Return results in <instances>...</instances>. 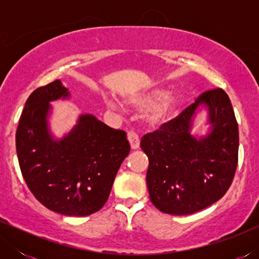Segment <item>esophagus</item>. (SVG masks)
<instances>
[{"mask_svg": "<svg viewBox=\"0 0 259 259\" xmlns=\"http://www.w3.org/2000/svg\"><path fill=\"white\" fill-rule=\"evenodd\" d=\"M127 138H128L131 148H132V150H137V148H139L140 139H139V137H138V134L136 132H133V131H130V132L127 133Z\"/></svg>", "mask_w": 259, "mask_h": 259, "instance_id": "esophagus-1", "label": "esophagus"}]
</instances>
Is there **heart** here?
I'll list each match as a JSON object with an SVG mask.
<instances>
[{"label": "heart", "instance_id": "obj_1", "mask_svg": "<svg viewBox=\"0 0 259 259\" xmlns=\"http://www.w3.org/2000/svg\"><path fill=\"white\" fill-rule=\"evenodd\" d=\"M164 93L161 88H154L152 91L131 94L126 98V101L137 109H147L145 121L150 127L158 128L168 121L179 105V98L175 92ZM104 101L109 108H121V104L114 98L106 97Z\"/></svg>", "mask_w": 259, "mask_h": 259}]
</instances>
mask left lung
Returning a JSON list of instances; mask_svg holds the SVG:
<instances>
[{
    "label": "left lung",
    "mask_w": 259,
    "mask_h": 259,
    "mask_svg": "<svg viewBox=\"0 0 259 259\" xmlns=\"http://www.w3.org/2000/svg\"><path fill=\"white\" fill-rule=\"evenodd\" d=\"M200 105L208 107L210 132L190 134ZM146 183L159 211L185 215L218 201L231 185L238 162L239 133L231 101L222 88L205 92L176 119L144 136Z\"/></svg>",
    "instance_id": "obj_1"
}]
</instances>
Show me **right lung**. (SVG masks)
Masks as SVG:
<instances>
[{"label": "right lung", "instance_id": "obj_1", "mask_svg": "<svg viewBox=\"0 0 259 259\" xmlns=\"http://www.w3.org/2000/svg\"><path fill=\"white\" fill-rule=\"evenodd\" d=\"M60 80L37 88L24 105L16 131L21 172L34 197L65 215H88L104 206L131 146L123 131L92 114L55 139L48 125L52 101L68 99Z\"/></svg>", "mask_w": 259, "mask_h": 259}]
</instances>
